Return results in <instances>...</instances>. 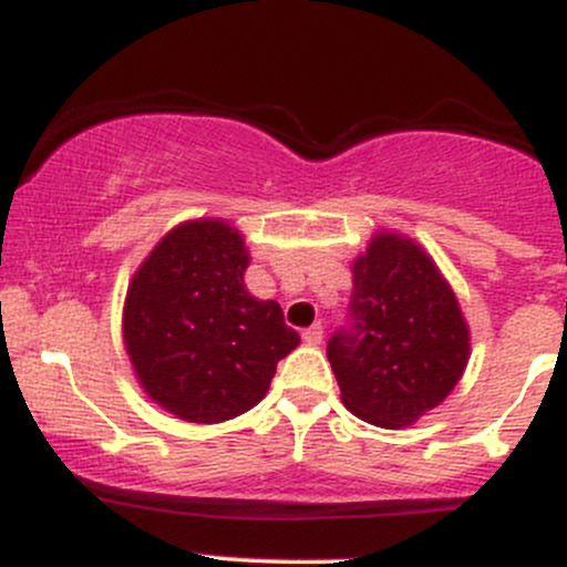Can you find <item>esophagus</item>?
Segmentation results:
<instances>
[{
    "mask_svg": "<svg viewBox=\"0 0 567 567\" xmlns=\"http://www.w3.org/2000/svg\"><path fill=\"white\" fill-rule=\"evenodd\" d=\"M322 333H324V330H322V324H320V322L309 324V328L303 330V341L309 343V347H317V343L322 341Z\"/></svg>",
    "mask_w": 567,
    "mask_h": 567,
    "instance_id": "1",
    "label": "esophagus"
}]
</instances>
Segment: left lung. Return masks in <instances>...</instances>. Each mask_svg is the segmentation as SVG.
<instances>
[{
    "mask_svg": "<svg viewBox=\"0 0 567 567\" xmlns=\"http://www.w3.org/2000/svg\"><path fill=\"white\" fill-rule=\"evenodd\" d=\"M470 330L437 266L400 234L354 261L347 324L328 341L341 400L357 419L396 429L437 408L464 373Z\"/></svg>",
    "mask_w": 567,
    "mask_h": 567,
    "instance_id": "obj_1",
    "label": "left lung"
}]
</instances>
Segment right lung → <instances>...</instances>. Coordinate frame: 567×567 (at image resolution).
<instances>
[{"label":"right lung","instance_id":"1","mask_svg":"<svg viewBox=\"0 0 567 567\" xmlns=\"http://www.w3.org/2000/svg\"><path fill=\"white\" fill-rule=\"evenodd\" d=\"M247 252L224 220L167 234L133 277L125 347L146 394L192 424H220L264 400L298 347L277 301L245 288Z\"/></svg>","mask_w":567,"mask_h":567}]
</instances>
